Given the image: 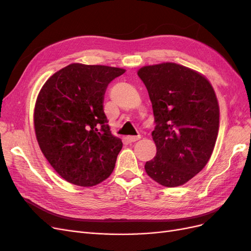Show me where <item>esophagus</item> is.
Here are the masks:
<instances>
[{"mask_svg": "<svg viewBox=\"0 0 251 251\" xmlns=\"http://www.w3.org/2000/svg\"><path fill=\"white\" fill-rule=\"evenodd\" d=\"M141 138V136H127L126 139L128 142H136Z\"/></svg>", "mask_w": 251, "mask_h": 251, "instance_id": "esophagus-1", "label": "esophagus"}]
</instances>
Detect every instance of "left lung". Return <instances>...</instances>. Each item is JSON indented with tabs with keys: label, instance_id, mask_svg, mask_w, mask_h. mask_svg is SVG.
Masks as SVG:
<instances>
[{
	"label": "left lung",
	"instance_id": "left-lung-1",
	"mask_svg": "<svg viewBox=\"0 0 251 251\" xmlns=\"http://www.w3.org/2000/svg\"><path fill=\"white\" fill-rule=\"evenodd\" d=\"M137 74L156 121L151 137L157 153L144 169L163 186L183 185L204 169L215 149L220 125L215 90L203 74L175 63L144 66Z\"/></svg>",
	"mask_w": 251,
	"mask_h": 251
}]
</instances>
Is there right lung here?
<instances>
[{
  "label": "right lung",
  "mask_w": 251,
  "mask_h": 251,
  "mask_svg": "<svg viewBox=\"0 0 251 251\" xmlns=\"http://www.w3.org/2000/svg\"><path fill=\"white\" fill-rule=\"evenodd\" d=\"M125 72L73 63L51 75L37 95L36 140L52 168L69 183L94 186L115 168L123 141L112 135L102 103L109 83Z\"/></svg>",
  "instance_id": "right-lung-1"
}]
</instances>
